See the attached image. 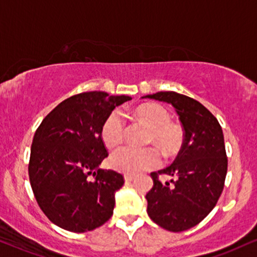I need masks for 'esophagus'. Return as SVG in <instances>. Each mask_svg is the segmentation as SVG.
<instances>
[{
  "label": "esophagus",
  "mask_w": 257,
  "mask_h": 257,
  "mask_svg": "<svg viewBox=\"0 0 257 257\" xmlns=\"http://www.w3.org/2000/svg\"><path fill=\"white\" fill-rule=\"evenodd\" d=\"M135 179V176H133V175H125L124 176V181L125 182H132V181H134Z\"/></svg>",
  "instance_id": "34e87169"
}]
</instances>
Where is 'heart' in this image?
Listing matches in <instances>:
<instances>
[{
  "instance_id": "b5f03b06",
  "label": "heart",
  "mask_w": 257,
  "mask_h": 257,
  "mask_svg": "<svg viewBox=\"0 0 257 257\" xmlns=\"http://www.w3.org/2000/svg\"><path fill=\"white\" fill-rule=\"evenodd\" d=\"M133 115L152 129V139L166 152L177 150L182 142L183 133L177 124L170 122L169 112L157 104H145L133 111ZM125 122L118 110L112 111L105 119L101 128V138L109 148L118 146L124 138ZM162 157L156 148H135L125 146L110 156L109 164L116 171L134 175L157 168Z\"/></svg>"
}]
</instances>
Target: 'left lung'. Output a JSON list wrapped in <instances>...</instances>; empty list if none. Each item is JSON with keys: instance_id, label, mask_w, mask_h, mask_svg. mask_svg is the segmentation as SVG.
<instances>
[{"instance_id": "8db88e82", "label": "left lung", "mask_w": 257, "mask_h": 257, "mask_svg": "<svg viewBox=\"0 0 257 257\" xmlns=\"http://www.w3.org/2000/svg\"><path fill=\"white\" fill-rule=\"evenodd\" d=\"M142 98L174 106L184 131L175 162L158 173L171 175L162 184L152 172L147 193V213L160 227L181 232L203 220L217 205L227 172L224 134L218 119L195 99L176 92H157Z\"/></svg>"}]
</instances>
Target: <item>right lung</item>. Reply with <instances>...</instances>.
Returning <instances> with one entry per match:
<instances>
[{
    "label": "right lung",
    "mask_w": 257,
    "mask_h": 257,
    "mask_svg": "<svg viewBox=\"0 0 257 257\" xmlns=\"http://www.w3.org/2000/svg\"><path fill=\"white\" fill-rule=\"evenodd\" d=\"M131 99L100 91L73 95L36 131L29 164L31 187L44 214L61 228L87 232L112 215L115 193L124 179L112 170L99 169L107 157L101 128L112 110Z\"/></svg>",
    "instance_id": "right-lung-1"
}]
</instances>
